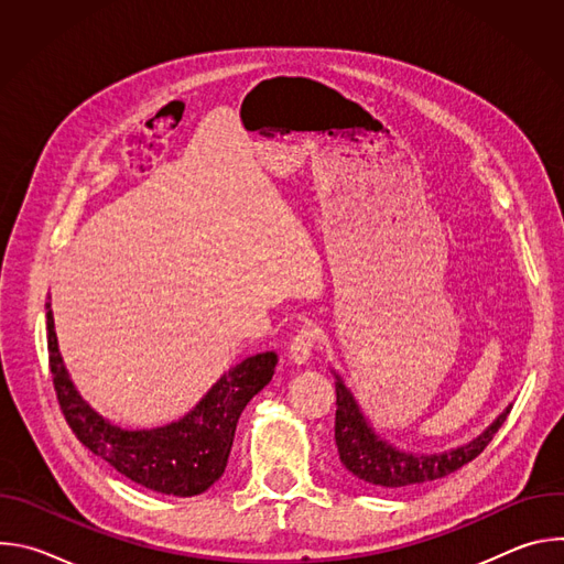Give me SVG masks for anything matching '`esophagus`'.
Listing matches in <instances>:
<instances>
[{
    "instance_id": "1",
    "label": "esophagus",
    "mask_w": 564,
    "mask_h": 564,
    "mask_svg": "<svg viewBox=\"0 0 564 564\" xmlns=\"http://www.w3.org/2000/svg\"><path fill=\"white\" fill-rule=\"evenodd\" d=\"M316 341H318V333L314 326L310 324H303L296 335L292 337V344H290V357L294 364H305L310 357H312V350L316 348Z\"/></svg>"
}]
</instances>
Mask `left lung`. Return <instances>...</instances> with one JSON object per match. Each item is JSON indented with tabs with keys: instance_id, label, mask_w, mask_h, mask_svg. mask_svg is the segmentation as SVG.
Returning <instances> with one entry per match:
<instances>
[{
	"instance_id": "left-lung-1",
	"label": "left lung",
	"mask_w": 564,
	"mask_h": 564,
	"mask_svg": "<svg viewBox=\"0 0 564 564\" xmlns=\"http://www.w3.org/2000/svg\"><path fill=\"white\" fill-rule=\"evenodd\" d=\"M511 406L485 431L477 440L466 446H459L440 455H413L397 451L390 444L381 442L359 413L357 401L350 390L337 379V417H335V440L339 459L344 466L368 485L383 489L413 487L446 477L464 464L473 462L481 451L489 446L500 426L507 422Z\"/></svg>"
}]
</instances>
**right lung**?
I'll return each instance as SVG.
<instances>
[{
  "instance_id": "obj_1",
  "label": "right lung",
  "mask_w": 564,
  "mask_h": 564,
  "mask_svg": "<svg viewBox=\"0 0 564 564\" xmlns=\"http://www.w3.org/2000/svg\"><path fill=\"white\" fill-rule=\"evenodd\" d=\"M46 307L48 368L59 411L75 437L140 487L178 498L207 491L227 466L240 413L270 383L276 355L261 352L234 366L181 422L153 431H122L102 420L73 388L57 350L51 305Z\"/></svg>"
}]
</instances>
